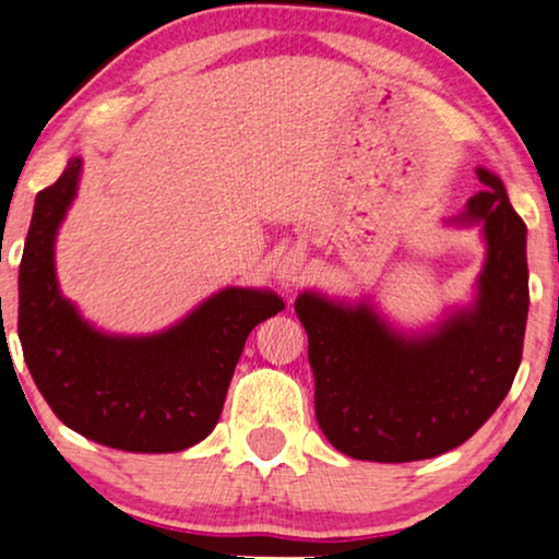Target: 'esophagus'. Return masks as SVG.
<instances>
[{
  "label": "esophagus",
  "mask_w": 559,
  "mask_h": 559,
  "mask_svg": "<svg viewBox=\"0 0 559 559\" xmlns=\"http://www.w3.org/2000/svg\"><path fill=\"white\" fill-rule=\"evenodd\" d=\"M304 273H307V267H304V252L299 248L288 250L273 271L275 281H278L281 286H299L304 281Z\"/></svg>",
  "instance_id": "obj_1"
}]
</instances>
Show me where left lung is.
<instances>
[{
  "label": "left lung",
  "instance_id": "obj_1",
  "mask_svg": "<svg viewBox=\"0 0 559 559\" xmlns=\"http://www.w3.org/2000/svg\"><path fill=\"white\" fill-rule=\"evenodd\" d=\"M483 191L442 225L480 229L483 267L465 304L424 326L393 322L370 296L307 288L296 317L309 337L319 429L347 457L429 460L463 444L490 419L522 362L530 271L526 225L493 170Z\"/></svg>",
  "mask_w": 559,
  "mask_h": 559
}]
</instances>
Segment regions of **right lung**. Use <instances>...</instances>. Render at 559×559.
I'll use <instances>...</instances> for the list:
<instances>
[{
  "instance_id": "add662e5",
  "label": "right lung",
  "mask_w": 559,
  "mask_h": 559,
  "mask_svg": "<svg viewBox=\"0 0 559 559\" xmlns=\"http://www.w3.org/2000/svg\"><path fill=\"white\" fill-rule=\"evenodd\" d=\"M81 168L73 155L35 197L17 317L29 376L58 419L86 440L124 452H181L217 427L245 340L286 304L271 288L225 286L160 332L92 324L56 275V237Z\"/></svg>"
}]
</instances>
